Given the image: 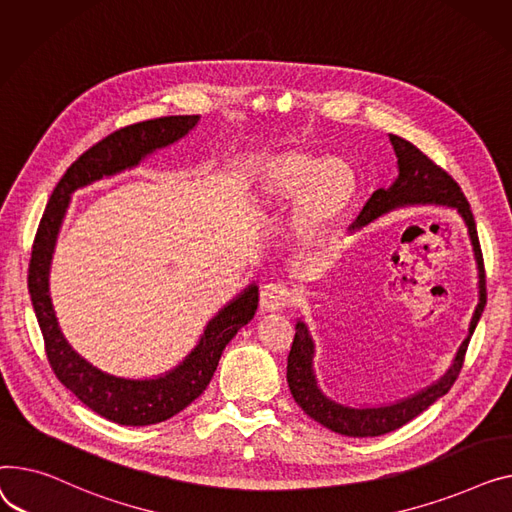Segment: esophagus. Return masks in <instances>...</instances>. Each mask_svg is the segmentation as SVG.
Returning <instances> with one entry per match:
<instances>
[{
	"mask_svg": "<svg viewBox=\"0 0 512 512\" xmlns=\"http://www.w3.org/2000/svg\"><path fill=\"white\" fill-rule=\"evenodd\" d=\"M291 304V291L285 283H266L260 291V312H279Z\"/></svg>",
	"mask_w": 512,
	"mask_h": 512,
	"instance_id": "1",
	"label": "esophagus"
}]
</instances>
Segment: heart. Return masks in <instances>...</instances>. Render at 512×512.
I'll return each instance as SVG.
<instances>
[{"label": "heart", "instance_id": "1", "mask_svg": "<svg viewBox=\"0 0 512 512\" xmlns=\"http://www.w3.org/2000/svg\"><path fill=\"white\" fill-rule=\"evenodd\" d=\"M355 190L357 177L347 161L337 157L318 161L304 153H287L266 163L256 184V200L273 206L295 196L291 233L306 244L341 219Z\"/></svg>", "mask_w": 512, "mask_h": 512}]
</instances>
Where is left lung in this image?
<instances>
[{
    "instance_id": "obj_1",
    "label": "left lung",
    "mask_w": 512,
    "mask_h": 512,
    "mask_svg": "<svg viewBox=\"0 0 512 512\" xmlns=\"http://www.w3.org/2000/svg\"><path fill=\"white\" fill-rule=\"evenodd\" d=\"M388 138L395 148L399 175L388 188H378L370 196L364 210L359 213V217L349 229L351 231L362 229L372 221H376L378 217L390 213V210L403 208V206L438 204V206L455 208L461 215V219L465 221L471 246H473L477 279H479L477 281L479 302L469 322V335L461 343L453 364H450L444 376H440L436 382H432L430 386L422 388L419 393L411 397H405L401 401L388 403V405H378V407H351L330 399L326 393H322L314 372V355H316L314 339L310 335L308 324L304 320H297L295 339L287 357V382H289L291 395L295 403L302 407L314 422L322 424L324 428L333 430L337 434L351 436V438H368V436H382V434L393 432L405 426L407 422H411V419L417 417L422 411H426L440 397H444L450 390V386L455 384L463 368L469 339L486 308V273H484L482 248H479L473 213L459 184L444 169H440L432 159H428L422 150L413 146L411 142H407L405 138H399L395 134H388Z\"/></svg>"
}]
</instances>
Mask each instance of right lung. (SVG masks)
<instances>
[{"label":"right lung","mask_w":512,"mask_h":512,"mask_svg":"<svg viewBox=\"0 0 512 512\" xmlns=\"http://www.w3.org/2000/svg\"><path fill=\"white\" fill-rule=\"evenodd\" d=\"M200 115H171L148 119L117 130L88 148L59 179L39 223L28 264V293L45 339L47 359L68 390L95 413L122 426H150L165 422L194 399L213 378L223 349L246 326L258 308V285H248L204 326L196 347L173 370L155 378H124L93 366L64 337L51 295L49 268L57 235L76 190L134 169L142 159L171 146L196 128Z\"/></svg>","instance_id":"obj_1"}]
</instances>
